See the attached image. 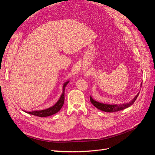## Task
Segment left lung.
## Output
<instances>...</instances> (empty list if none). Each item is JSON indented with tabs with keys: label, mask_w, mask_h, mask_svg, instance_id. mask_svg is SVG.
Here are the masks:
<instances>
[{
	"label": "left lung",
	"mask_w": 155,
	"mask_h": 155,
	"mask_svg": "<svg viewBox=\"0 0 155 155\" xmlns=\"http://www.w3.org/2000/svg\"><path fill=\"white\" fill-rule=\"evenodd\" d=\"M142 83H141V85H140V87H142ZM138 92L137 94V95L133 99L131 100L130 101H129L127 104H120V105H117V104H102V103L100 102H98L95 101L94 100L92 99V97L91 96L90 97V100L91 102L92 103V104L96 107L97 109H100L102 111H104V112H118L119 110H124L126 108H128L130 106L132 105L134 102L135 101V100H137V98L139 94Z\"/></svg>",
	"instance_id": "1"
}]
</instances>
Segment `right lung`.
Masks as SVG:
<instances>
[{"instance_id": "add662e5", "label": "right lung", "mask_w": 155, "mask_h": 155, "mask_svg": "<svg viewBox=\"0 0 155 155\" xmlns=\"http://www.w3.org/2000/svg\"><path fill=\"white\" fill-rule=\"evenodd\" d=\"M69 83V81H67L65 82L63 84V92L62 94L59 97V100L57 101L56 104L48 109H46L45 110H34L31 112H26V113L30 114L31 115H34L36 116H39V117H47L53 115L55 113H57L60 110V109H61L63 104H64V89L65 87H66L67 84Z\"/></svg>"}]
</instances>
